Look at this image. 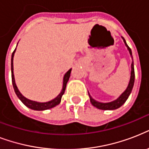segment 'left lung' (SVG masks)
<instances>
[{
    "label": "left lung",
    "instance_id": "obj_1",
    "mask_svg": "<svg viewBox=\"0 0 149 149\" xmlns=\"http://www.w3.org/2000/svg\"><path fill=\"white\" fill-rule=\"evenodd\" d=\"M122 38L124 39V42H125V45L127 47V49L129 50L130 55L132 56V59H133V57H132V50L130 49V47L127 45L126 43V41L125 39L122 37ZM134 63L132 62V72H131V79H130L129 84H128V86L127 88L126 89V91L124 92V93L121 94V95L119 97V98L114 100L113 102H111V103H100V102L96 101L95 100H93V98L91 97V95L90 96V98H91V104H93V106L97 107L98 109H100V110H114V109H117L118 107H120V106H122L123 104H125V101L127 100V99L129 97L130 93L132 92V88H133V86H134Z\"/></svg>",
    "mask_w": 149,
    "mask_h": 149
}]
</instances>
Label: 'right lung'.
I'll return each mask as SVG.
<instances>
[{
    "mask_svg": "<svg viewBox=\"0 0 149 149\" xmlns=\"http://www.w3.org/2000/svg\"><path fill=\"white\" fill-rule=\"evenodd\" d=\"M15 51L13 52L12 56H11V79H12V84L13 87H14V90H15V92L16 93V95L17 96V97L21 100V101L23 103V104L25 105L26 107H29V108L32 109V110H36V111H43V110H47V109H50L52 107H54L56 105H58L61 101V99H62V97L64 94V92H65V86H66V84H67L68 80H69V78L70 77V72H71V69H70L69 71H68L66 73L64 76V78H63V91L61 92L58 96L56 98H55L54 100H51L49 102H46V103H38V102L32 101V100H30L27 99L22 95V93H20L18 89H17L16 84H15V77H14V72H13V58H14V55H15Z\"/></svg>",
    "mask_w": 149,
    "mask_h": 149,
    "instance_id": "obj_1",
    "label": "right lung"
}]
</instances>
